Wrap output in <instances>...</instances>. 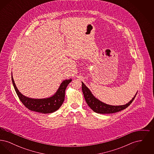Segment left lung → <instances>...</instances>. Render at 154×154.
<instances>
[{"label":"left lung","instance_id":"1","mask_svg":"<svg viewBox=\"0 0 154 154\" xmlns=\"http://www.w3.org/2000/svg\"><path fill=\"white\" fill-rule=\"evenodd\" d=\"M81 82L82 91L86 102L92 110L96 113L99 114H112L124 110L132 103L137 93V92L135 95L133 96V97L128 103L124 105L112 106L102 102V101L99 100L92 94L90 89L84 84V83L83 82Z\"/></svg>","mask_w":154,"mask_h":154}]
</instances>
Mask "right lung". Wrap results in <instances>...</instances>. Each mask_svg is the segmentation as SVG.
I'll use <instances>...</instances> for the list:
<instances>
[{
    "label": "right lung",
    "instance_id": "add662e5",
    "mask_svg": "<svg viewBox=\"0 0 154 154\" xmlns=\"http://www.w3.org/2000/svg\"><path fill=\"white\" fill-rule=\"evenodd\" d=\"M11 79L15 91L24 106L29 110L43 114L52 113L58 110L65 100V90L67 86L72 80V79H70L63 81L57 92L50 97L35 99L22 95L16 87L13 74H11Z\"/></svg>",
    "mask_w": 154,
    "mask_h": 154
}]
</instances>
